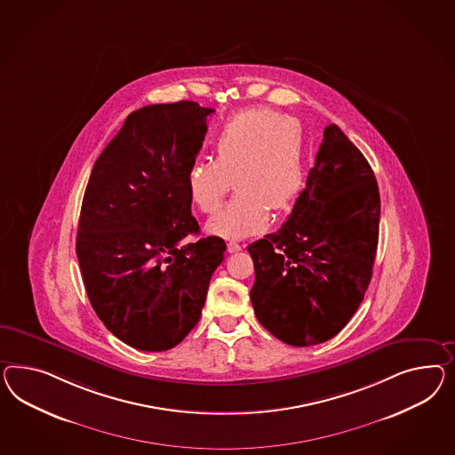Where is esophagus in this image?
<instances>
[{"label": "esophagus", "mask_w": 455, "mask_h": 455, "mask_svg": "<svg viewBox=\"0 0 455 455\" xmlns=\"http://www.w3.org/2000/svg\"><path fill=\"white\" fill-rule=\"evenodd\" d=\"M227 248H228V251H230V253H236V251L243 250L245 245H240V243H236V242H230V243L227 245Z\"/></svg>", "instance_id": "1"}]
</instances>
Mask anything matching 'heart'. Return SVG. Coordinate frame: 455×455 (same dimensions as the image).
Masks as SVG:
<instances>
[{"instance_id": "obj_1", "label": "heart", "mask_w": 455, "mask_h": 455, "mask_svg": "<svg viewBox=\"0 0 455 455\" xmlns=\"http://www.w3.org/2000/svg\"><path fill=\"white\" fill-rule=\"evenodd\" d=\"M213 162L202 160L185 173L196 210L213 213L236 187L234 198L210 219V234L242 238L259 234L270 209L284 213L305 187V144L299 124L282 112L257 108L240 112L213 140Z\"/></svg>"}]
</instances>
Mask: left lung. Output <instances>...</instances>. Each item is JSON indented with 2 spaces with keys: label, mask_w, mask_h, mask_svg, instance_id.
Instances as JSON below:
<instances>
[{
  "label": "left lung",
  "mask_w": 455,
  "mask_h": 455,
  "mask_svg": "<svg viewBox=\"0 0 455 455\" xmlns=\"http://www.w3.org/2000/svg\"><path fill=\"white\" fill-rule=\"evenodd\" d=\"M290 217L248 246L250 298L263 328L291 346L324 343L343 330L368 290L381 198L361 150L331 124Z\"/></svg>",
  "instance_id": "obj_1"
}]
</instances>
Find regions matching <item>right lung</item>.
<instances>
[{
	"label": "right lung",
	"mask_w": 455,
	"mask_h": 455,
	"mask_svg": "<svg viewBox=\"0 0 455 455\" xmlns=\"http://www.w3.org/2000/svg\"><path fill=\"white\" fill-rule=\"evenodd\" d=\"M212 112L180 100L129 114L87 182L76 240L86 293L104 326L140 351L172 349L194 330L227 250L220 236L184 242L200 232L185 173Z\"/></svg>",
	"instance_id": "obj_1"
}]
</instances>
